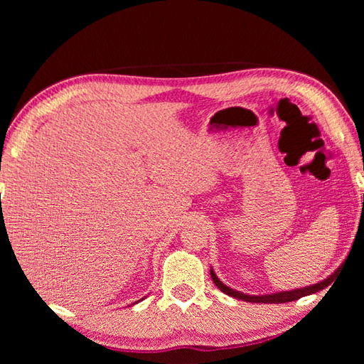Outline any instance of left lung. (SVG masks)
<instances>
[{
  "mask_svg": "<svg viewBox=\"0 0 364 364\" xmlns=\"http://www.w3.org/2000/svg\"><path fill=\"white\" fill-rule=\"evenodd\" d=\"M363 203H364V196H363ZM363 208H364V206H363ZM336 274H338V270H336V272H335L333 275L328 277L327 280H323V282H321V283H318V284L306 286V288H301V289L284 291V292H278V294H267V296H247V294H242V292H239V291L231 289V288H228V286L223 284L218 277H215L214 270H211V278H213V282L215 283V286H218V288H219L222 292L228 294V296H231V297L241 299V300H245V301H253V304H284V301L299 300L300 297L310 296V294H314V292H318V291H321V289H323V288H327V286H328L330 283H333Z\"/></svg>",
  "mask_w": 364,
  "mask_h": 364,
  "instance_id": "8db88e82",
  "label": "left lung"
}]
</instances>
